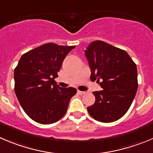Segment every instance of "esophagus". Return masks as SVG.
<instances>
[{
	"label": "esophagus",
	"mask_w": 153,
	"mask_h": 153,
	"mask_svg": "<svg viewBox=\"0 0 153 153\" xmlns=\"http://www.w3.org/2000/svg\"><path fill=\"white\" fill-rule=\"evenodd\" d=\"M78 93L79 95H84L85 94L86 92H84V91H80V90H78Z\"/></svg>",
	"instance_id": "1"
}]
</instances>
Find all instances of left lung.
Segmentation results:
<instances>
[{"mask_svg":"<svg viewBox=\"0 0 153 153\" xmlns=\"http://www.w3.org/2000/svg\"><path fill=\"white\" fill-rule=\"evenodd\" d=\"M84 52L91 69L90 79L103 90L93 93L96 101L87 108L89 114L102 123L120 119L137 93V66L126 51L103 41L91 42Z\"/></svg>","mask_w":153,"mask_h":153,"instance_id":"1","label":"left lung"}]
</instances>
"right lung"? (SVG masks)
Returning a JSON list of instances; mask_svg holds the SVG:
<instances>
[{"instance_id":"1","label":"right lung","mask_w":153,"mask_h":153,"mask_svg":"<svg viewBox=\"0 0 153 153\" xmlns=\"http://www.w3.org/2000/svg\"><path fill=\"white\" fill-rule=\"evenodd\" d=\"M47 43L21 57L14 70L15 93L25 112L40 124H51L65 115L77 90L63 88L54 78L68 53L75 48Z\"/></svg>"}]
</instances>
